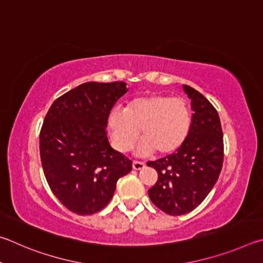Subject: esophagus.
Listing matches in <instances>:
<instances>
[{
  "mask_svg": "<svg viewBox=\"0 0 263 263\" xmlns=\"http://www.w3.org/2000/svg\"><path fill=\"white\" fill-rule=\"evenodd\" d=\"M144 166H145V164L142 163V162H136V160L133 162V168L136 170V171H140V170L144 168Z\"/></svg>",
  "mask_w": 263,
  "mask_h": 263,
  "instance_id": "34e87169",
  "label": "esophagus"
}]
</instances>
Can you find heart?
<instances>
[{
  "label": "heart",
  "instance_id": "obj_1",
  "mask_svg": "<svg viewBox=\"0 0 263 263\" xmlns=\"http://www.w3.org/2000/svg\"><path fill=\"white\" fill-rule=\"evenodd\" d=\"M107 123L112 143L120 153L134 148L141 130V154L156 150L159 155H170L180 148L190 134L192 112L185 99L151 95L132 100L126 109L114 107Z\"/></svg>",
  "mask_w": 263,
  "mask_h": 263
}]
</instances>
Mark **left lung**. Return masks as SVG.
<instances>
[{
    "label": "left lung",
    "instance_id": "left-lung-1",
    "mask_svg": "<svg viewBox=\"0 0 263 263\" xmlns=\"http://www.w3.org/2000/svg\"><path fill=\"white\" fill-rule=\"evenodd\" d=\"M191 99L192 126L186 141L176 153L148 162L158 180L148 191L150 200L172 216L191 213L202 203L222 171L223 132L216 108L192 86L183 85Z\"/></svg>",
    "mask_w": 263,
    "mask_h": 263
}]
</instances>
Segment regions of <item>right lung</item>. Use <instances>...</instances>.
<instances>
[{
    "mask_svg": "<svg viewBox=\"0 0 263 263\" xmlns=\"http://www.w3.org/2000/svg\"><path fill=\"white\" fill-rule=\"evenodd\" d=\"M124 82H87L54 101L40 130L41 165L53 194L68 210L91 215L107 205L132 160L109 145L110 109Z\"/></svg>",
    "mask_w": 263,
    "mask_h": 263,
    "instance_id": "obj_1",
    "label": "right lung"
}]
</instances>
